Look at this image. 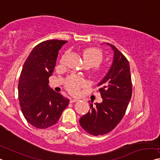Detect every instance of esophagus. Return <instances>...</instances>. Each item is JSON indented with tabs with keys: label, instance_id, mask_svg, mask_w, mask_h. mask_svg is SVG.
<instances>
[{
	"label": "esophagus",
	"instance_id": "1",
	"mask_svg": "<svg viewBox=\"0 0 160 160\" xmlns=\"http://www.w3.org/2000/svg\"><path fill=\"white\" fill-rule=\"evenodd\" d=\"M78 101H79V100L76 98H73L70 100V103H75V102H78Z\"/></svg>",
	"mask_w": 160,
	"mask_h": 160
}]
</instances>
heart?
Instances as JSON below:
<instances>
[{
  "mask_svg": "<svg viewBox=\"0 0 160 160\" xmlns=\"http://www.w3.org/2000/svg\"><path fill=\"white\" fill-rule=\"evenodd\" d=\"M85 65L89 67L98 66L103 60V53L99 49L91 48L85 49L82 54ZM85 84V80L77 75H71L66 80L65 86L72 93L78 92L79 88Z\"/></svg>",
  "mask_w": 160,
  "mask_h": 160,
  "instance_id": "heart-1",
  "label": "heart"
}]
</instances>
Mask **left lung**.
Here are the masks:
<instances>
[{"label": "left lung", "mask_w": 160, "mask_h": 160, "mask_svg": "<svg viewBox=\"0 0 160 160\" xmlns=\"http://www.w3.org/2000/svg\"><path fill=\"white\" fill-rule=\"evenodd\" d=\"M112 65L106 76L98 84L103 101L90 105L88 113L80 118L84 130L93 136L103 135L113 129L124 116L132 98L130 66L127 59L113 45Z\"/></svg>", "instance_id": "8db88e82"}]
</instances>
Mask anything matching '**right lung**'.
Listing matches in <instances>:
<instances>
[{"label": "right lung", "mask_w": 160, "mask_h": 160, "mask_svg": "<svg viewBox=\"0 0 160 160\" xmlns=\"http://www.w3.org/2000/svg\"><path fill=\"white\" fill-rule=\"evenodd\" d=\"M68 41L47 40L37 45L23 66L19 78L18 100L23 115L38 128H46L58 121L69 99L49 85L59 50Z\"/></svg>", "instance_id": "add662e5"}]
</instances>
